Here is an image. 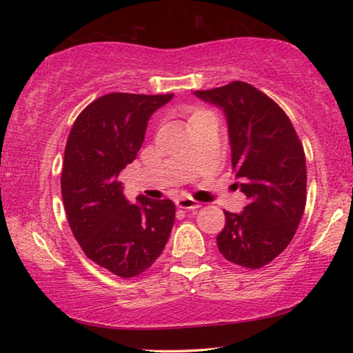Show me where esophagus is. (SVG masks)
Returning a JSON list of instances; mask_svg holds the SVG:
<instances>
[{
  "label": "esophagus",
  "mask_w": 353,
  "mask_h": 353,
  "mask_svg": "<svg viewBox=\"0 0 353 353\" xmlns=\"http://www.w3.org/2000/svg\"><path fill=\"white\" fill-rule=\"evenodd\" d=\"M176 205L179 208H183V210H198V208L201 207L198 201H194L191 198H179L176 201Z\"/></svg>",
  "instance_id": "1"
}]
</instances>
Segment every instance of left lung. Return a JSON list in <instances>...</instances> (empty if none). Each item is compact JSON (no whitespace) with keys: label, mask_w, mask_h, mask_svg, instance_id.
I'll list each match as a JSON object with an SVG mask.
<instances>
[{"label":"left lung","mask_w":353,"mask_h":353,"mask_svg":"<svg viewBox=\"0 0 353 353\" xmlns=\"http://www.w3.org/2000/svg\"><path fill=\"white\" fill-rule=\"evenodd\" d=\"M194 94L223 109L240 179L235 185L248 198L241 213L224 212L218 249L225 260L259 270L286 249L305 210L302 143L286 113L250 83L235 81Z\"/></svg>","instance_id":"left-lung-1"}]
</instances>
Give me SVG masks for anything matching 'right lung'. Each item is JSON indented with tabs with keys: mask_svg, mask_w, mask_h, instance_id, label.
I'll return each instance as SVG.
<instances>
[{
	"mask_svg": "<svg viewBox=\"0 0 353 353\" xmlns=\"http://www.w3.org/2000/svg\"><path fill=\"white\" fill-rule=\"evenodd\" d=\"M174 94L109 93L81 112L65 146L63 207L83 254L118 277L146 271L174 224L170 199L139 196L130 204L118 181L145 140L152 113Z\"/></svg>",
	"mask_w": 353,
	"mask_h": 353,
	"instance_id": "obj_1",
	"label": "right lung"
}]
</instances>
